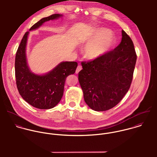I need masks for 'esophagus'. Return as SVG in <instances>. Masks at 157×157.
<instances>
[{"mask_svg":"<svg viewBox=\"0 0 157 157\" xmlns=\"http://www.w3.org/2000/svg\"><path fill=\"white\" fill-rule=\"evenodd\" d=\"M82 69V66L81 65H78L77 67V69H76V71H75V73L76 74H78L81 70Z\"/></svg>","mask_w":157,"mask_h":157,"instance_id":"esophagus-1","label":"esophagus"}]
</instances>
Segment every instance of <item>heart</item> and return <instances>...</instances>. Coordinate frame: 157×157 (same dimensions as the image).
Listing matches in <instances>:
<instances>
[{
	"label": "heart",
	"instance_id": "obj_1",
	"mask_svg": "<svg viewBox=\"0 0 157 157\" xmlns=\"http://www.w3.org/2000/svg\"><path fill=\"white\" fill-rule=\"evenodd\" d=\"M88 46L84 51L85 58L90 60H97L105 55L115 44V37L109 30L98 28L85 38Z\"/></svg>",
	"mask_w": 157,
	"mask_h": 157
}]
</instances>
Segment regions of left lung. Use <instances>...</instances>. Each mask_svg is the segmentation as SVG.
<instances>
[{
    "label": "left lung",
    "instance_id": "8db88e82",
    "mask_svg": "<svg viewBox=\"0 0 157 157\" xmlns=\"http://www.w3.org/2000/svg\"><path fill=\"white\" fill-rule=\"evenodd\" d=\"M120 44L101 57L83 62L78 81L90 108L105 111L115 106L129 90L136 54L131 37L123 30Z\"/></svg>",
    "mask_w": 157,
    "mask_h": 157
}]
</instances>
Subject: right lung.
Here are the masks:
<instances>
[{
	"instance_id": "1",
	"label": "right lung",
	"mask_w": 157,
	"mask_h": 157,
	"mask_svg": "<svg viewBox=\"0 0 157 157\" xmlns=\"http://www.w3.org/2000/svg\"><path fill=\"white\" fill-rule=\"evenodd\" d=\"M62 14H54L40 19L31 26L36 29L45 22L57 19ZM29 32H26L17 49L15 59V75L20 95L29 105L38 109H48L55 107L63 97L64 86L68 75L74 74L77 67L75 62H63L44 75L33 73L28 66L26 46Z\"/></svg>"
}]
</instances>
